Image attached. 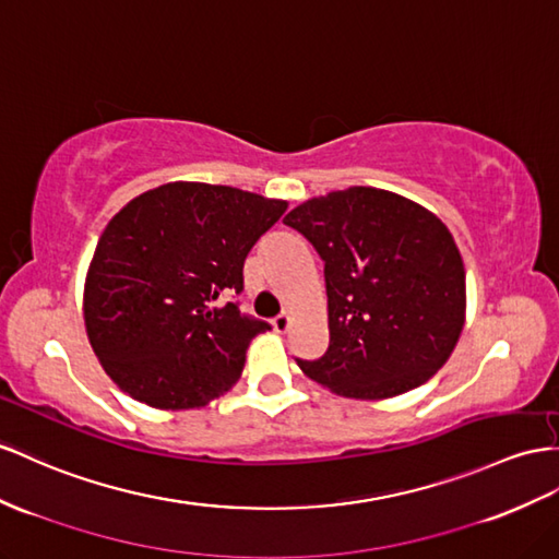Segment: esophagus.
I'll return each instance as SVG.
<instances>
[{"instance_id":"34e87169","label":"esophagus","mask_w":559,"mask_h":559,"mask_svg":"<svg viewBox=\"0 0 559 559\" xmlns=\"http://www.w3.org/2000/svg\"><path fill=\"white\" fill-rule=\"evenodd\" d=\"M271 325H274V331L276 333H288V328H290V313H278V317L271 321Z\"/></svg>"}]
</instances>
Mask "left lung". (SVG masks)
<instances>
[{"instance_id": "obj_1", "label": "left lung", "mask_w": 559, "mask_h": 559, "mask_svg": "<svg viewBox=\"0 0 559 559\" xmlns=\"http://www.w3.org/2000/svg\"><path fill=\"white\" fill-rule=\"evenodd\" d=\"M325 262L331 345L297 361L331 392L380 402L420 388L449 361L465 325V266L451 231L413 200L349 186L283 219Z\"/></svg>"}]
</instances>
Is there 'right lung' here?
<instances>
[{
  "label": "right lung",
  "mask_w": 559,
  "mask_h": 559,
  "mask_svg": "<svg viewBox=\"0 0 559 559\" xmlns=\"http://www.w3.org/2000/svg\"><path fill=\"white\" fill-rule=\"evenodd\" d=\"M288 200L234 186L169 181L104 228L84 278V328L110 380L160 411L207 406L238 382L269 323L219 299Z\"/></svg>",
  "instance_id": "1"
}]
</instances>
